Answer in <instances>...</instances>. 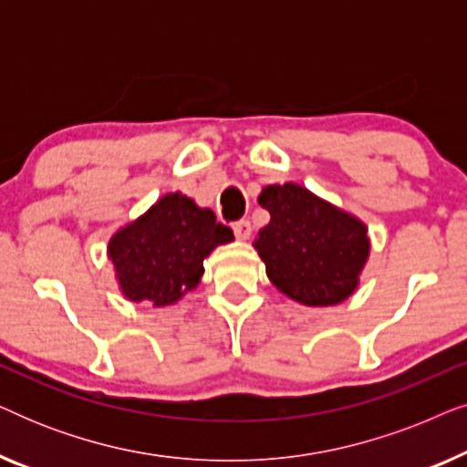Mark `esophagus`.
<instances>
[{"label":"esophagus","mask_w":467,"mask_h":467,"mask_svg":"<svg viewBox=\"0 0 467 467\" xmlns=\"http://www.w3.org/2000/svg\"><path fill=\"white\" fill-rule=\"evenodd\" d=\"M234 234H235V238H238V240H248V238H251V234H253L251 221H238V223H235Z\"/></svg>","instance_id":"34e87169"}]
</instances>
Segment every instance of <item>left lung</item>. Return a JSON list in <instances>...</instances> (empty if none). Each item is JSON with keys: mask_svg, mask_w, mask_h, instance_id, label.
<instances>
[{"mask_svg": "<svg viewBox=\"0 0 467 467\" xmlns=\"http://www.w3.org/2000/svg\"><path fill=\"white\" fill-rule=\"evenodd\" d=\"M259 206L270 223L253 246L280 293L310 308L353 296L369 257L366 223L296 182L267 184Z\"/></svg>", "mask_w": 467, "mask_h": 467, "instance_id": "left-lung-1", "label": "left lung"}]
</instances>
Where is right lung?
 <instances>
[{"label": "right lung", "mask_w": 467, "mask_h": 467, "mask_svg": "<svg viewBox=\"0 0 467 467\" xmlns=\"http://www.w3.org/2000/svg\"><path fill=\"white\" fill-rule=\"evenodd\" d=\"M232 240L234 232L216 223L213 210L176 191L120 227L108 242V259L130 302L163 308L193 291L203 276V259Z\"/></svg>", "instance_id": "right-lung-1"}]
</instances>
